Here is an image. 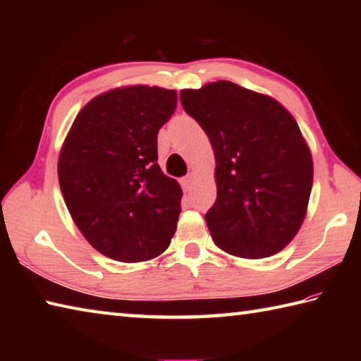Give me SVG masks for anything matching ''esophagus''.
I'll return each mask as SVG.
<instances>
[{
	"mask_svg": "<svg viewBox=\"0 0 361 361\" xmlns=\"http://www.w3.org/2000/svg\"><path fill=\"white\" fill-rule=\"evenodd\" d=\"M192 183H194V175H186L185 178H181V186H183V189H185V191H189V189L192 188Z\"/></svg>",
	"mask_w": 361,
	"mask_h": 361,
	"instance_id": "34e87169",
	"label": "esophagus"
}]
</instances>
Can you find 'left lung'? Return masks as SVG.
Listing matches in <instances>:
<instances>
[{
    "label": "left lung",
    "mask_w": 361,
    "mask_h": 361,
    "mask_svg": "<svg viewBox=\"0 0 361 361\" xmlns=\"http://www.w3.org/2000/svg\"><path fill=\"white\" fill-rule=\"evenodd\" d=\"M180 100L215 152L216 200L205 213L213 242L240 258L279 253L301 228L314 180L295 118L229 81L181 90Z\"/></svg>",
    "instance_id": "left-lung-1"
}]
</instances>
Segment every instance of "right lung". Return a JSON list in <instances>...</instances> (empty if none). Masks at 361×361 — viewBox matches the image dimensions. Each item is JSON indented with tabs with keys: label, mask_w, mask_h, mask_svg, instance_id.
Listing matches in <instances>:
<instances>
[{
	"label": "right lung",
	"mask_w": 361,
	"mask_h": 361,
	"mask_svg": "<svg viewBox=\"0 0 361 361\" xmlns=\"http://www.w3.org/2000/svg\"><path fill=\"white\" fill-rule=\"evenodd\" d=\"M176 92L132 85L95 97L76 116L59 157V183L97 252L148 261L170 245L181 212L178 183L157 164V133Z\"/></svg>",
	"instance_id": "1"
}]
</instances>
